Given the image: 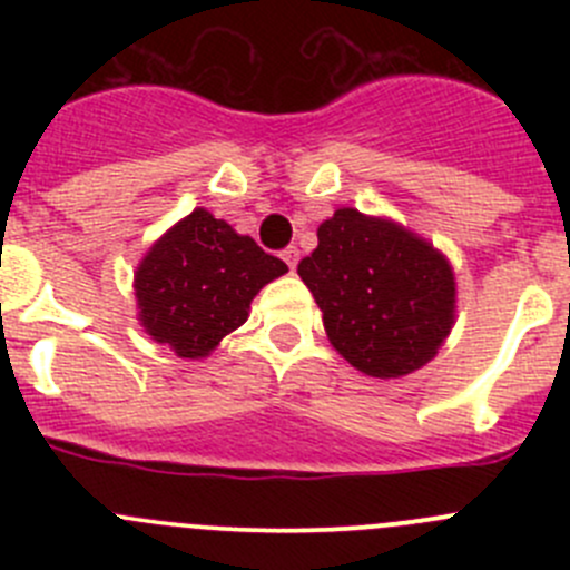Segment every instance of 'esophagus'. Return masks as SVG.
<instances>
[{"label":"esophagus","mask_w":570,"mask_h":570,"mask_svg":"<svg viewBox=\"0 0 570 570\" xmlns=\"http://www.w3.org/2000/svg\"><path fill=\"white\" fill-rule=\"evenodd\" d=\"M281 258H284V262H286V267L295 269L297 262H301V250H297V248H286V250H281Z\"/></svg>","instance_id":"esophagus-1"}]
</instances>
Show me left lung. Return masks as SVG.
Segmentation results:
<instances>
[{
  "label": "left lung",
  "instance_id": "8db88e82",
  "mask_svg": "<svg viewBox=\"0 0 570 570\" xmlns=\"http://www.w3.org/2000/svg\"><path fill=\"white\" fill-rule=\"evenodd\" d=\"M297 275L333 347L372 377L428 364L455 322V278L433 245L358 209L333 212Z\"/></svg>",
  "mask_w": 570,
  "mask_h": 570
}]
</instances>
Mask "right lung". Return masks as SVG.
Listing matches in <instances>:
<instances>
[{
    "label": "right lung",
    "mask_w": 570,
    "mask_h": 570,
    "mask_svg": "<svg viewBox=\"0 0 570 570\" xmlns=\"http://www.w3.org/2000/svg\"><path fill=\"white\" fill-rule=\"evenodd\" d=\"M284 273L281 258L239 237L226 220L195 209L137 267L140 322L181 358H200L248 320L256 292Z\"/></svg>",
    "instance_id": "1"
}]
</instances>
